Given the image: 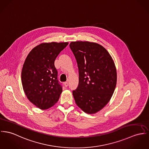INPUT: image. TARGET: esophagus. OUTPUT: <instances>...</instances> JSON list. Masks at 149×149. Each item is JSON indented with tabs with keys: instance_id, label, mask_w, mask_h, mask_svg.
Returning a JSON list of instances; mask_svg holds the SVG:
<instances>
[{
	"instance_id": "esophagus-1",
	"label": "esophagus",
	"mask_w": 149,
	"mask_h": 149,
	"mask_svg": "<svg viewBox=\"0 0 149 149\" xmlns=\"http://www.w3.org/2000/svg\"><path fill=\"white\" fill-rule=\"evenodd\" d=\"M68 85H69V83H68V81H66V82H65V86L66 87H68Z\"/></svg>"
}]
</instances>
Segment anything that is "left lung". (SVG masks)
Returning <instances> with one entry per match:
<instances>
[{"instance_id": "obj_1", "label": "left lung", "mask_w": 149, "mask_h": 149, "mask_svg": "<svg viewBox=\"0 0 149 149\" xmlns=\"http://www.w3.org/2000/svg\"><path fill=\"white\" fill-rule=\"evenodd\" d=\"M70 47L79 70V84L72 91L75 102L86 113H96L109 102L115 91L114 61L103 46L95 42H71Z\"/></svg>"}]
</instances>
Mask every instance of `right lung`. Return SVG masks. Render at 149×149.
I'll use <instances>...</instances> for the list:
<instances>
[{"mask_svg": "<svg viewBox=\"0 0 149 149\" xmlns=\"http://www.w3.org/2000/svg\"><path fill=\"white\" fill-rule=\"evenodd\" d=\"M68 42L42 43L29 52L23 65L22 81L28 99L41 109L53 107L62 87L57 79L54 61Z\"/></svg>", "mask_w": 149, "mask_h": 149, "instance_id": "obj_1", "label": "right lung"}]
</instances>
